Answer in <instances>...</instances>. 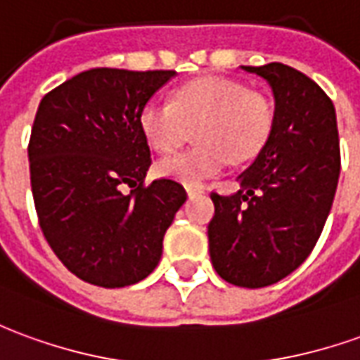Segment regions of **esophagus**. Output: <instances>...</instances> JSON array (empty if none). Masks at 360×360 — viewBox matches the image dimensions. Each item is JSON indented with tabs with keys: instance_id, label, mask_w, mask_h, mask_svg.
<instances>
[{
	"instance_id": "obj_1",
	"label": "esophagus",
	"mask_w": 360,
	"mask_h": 360,
	"mask_svg": "<svg viewBox=\"0 0 360 360\" xmlns=\"http://www.w3.org/2000/svg\"><path fill=\"white\" fill-rule=\"evenodd\" d=\"M202 193H205V188L193 187V185H188V187H187V195H188V197H197V195H202Z\"/></svg>"
}]
</instances>
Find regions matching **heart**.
<instances>
[{"instance_id": "1", "label": "heart", "mask_w": 360, "mask_h": 360, "mask_svg": "<svg viewBox=\"0 0 360 360\" xmlns=\"http://www.w3.org/2000/svg\"><path fill=\"white\" fill-rule=\"evenodd\" d=\"M275 110L265 95L240 82L206 75L183 84L173 101L152 99L140 112V128L160 154H173L195 128L198 144L163 160L158 172L188 185L214 177L230 163L253 160L273 132Z\"/></svg>"}]
</instances>
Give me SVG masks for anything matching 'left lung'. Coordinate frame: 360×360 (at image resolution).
I'll list each match as a JSON object with an SVG mask.
<instances>
[{"instance_id": "obj_1", "label": "left lung", "mask_w": 360, "mask_h": 360, "mask_svg": "<svg viewBox=\"0 0 360 360\" xmlns=\"http://www.w3.org/2000/svg\"><path fill=\"white\" fill-rule=\"evenodd\" d=\"M275 95V122L233 195L212 191L208 251L216 273L243 288L275 285L302 265L320 240L338 188L335 107L302 72L278 62L241 66Z\"/></svg>"}]
</instances>
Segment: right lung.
Wrapping results in <instances>:
<instances>
[{
  "instance_id": "right-lung-1",
  "label": "right lung",
  "mask_w": 360,
  "mask_h": 360,
  "mask_svg": "<svg viewBox=\"0 0 360 360\" xmlns=\"http://www.w3.org/2000/svg\"><path fill=\"white\" fill-rule=\"evenodd\" d=\"M173 75L93 68L39 105L29 140L39 226L64 267L89 285L120 288L150 275L187 200L179 181L146 185L152 158L140 112Z\"/></svg>"
}]
</instances>
